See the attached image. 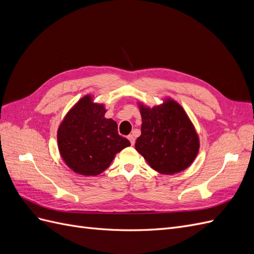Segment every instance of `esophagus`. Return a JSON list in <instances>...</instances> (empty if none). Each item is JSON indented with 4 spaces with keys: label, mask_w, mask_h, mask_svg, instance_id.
Returning a JSON list of instances; mask_svg holds the SVG:
<instances>
[{
    "label": "esophagus",
    "mask_w": 254,
    "mask_h": 254,
    "mask_svg": "<svg viewBox=\"0 0 254 254\" xmlns=\"http://www.w3.org/2000/svg\"><path fill=\"white\" fill-rule=\"evenodd\" d=\"M128 140L130 141V143H131V145H134L135 139H134V136H133V134H129V135H128Z\"/></svg>",
    "instance_id": "obj_1"
}]
</instances>
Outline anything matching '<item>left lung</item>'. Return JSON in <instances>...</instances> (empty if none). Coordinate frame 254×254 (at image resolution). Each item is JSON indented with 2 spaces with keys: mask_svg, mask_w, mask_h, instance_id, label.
Wrapping results in <instances>:
<instances>
[{
  "mask_svg": "<svg viewBox=\"0 0 254 254\" xmlns=\"http://www.w3.org/2000/svg\"><path fill=\"white\" fill-rule=\"evenodd\" d=\"M141 135L136 151L160 174H178L194 162L200 142L196 128L182 106L171 97L149 107L141 102Z\"/></svg>",
  "mask_w": 254,
  "mask_h": 254,
  "instance_id": "left-lung-1",
  "label": "left lung"
}]
</instances>
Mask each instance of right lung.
I'll use <instances>...</instances> for the list:
<instances>
[{
  "label": "right lung",
  "instance_id": "obj_1",
  "mask_svg": "<svg viewBox=\"0 0 254 254\" xmlns=\"http://www.w3.org/2000/svg\"><path fill=\"white\" fill-rule=\"evenodd\" d=\"M104 104L84 95L65 114L57 131L58 149L76 174L97 176L109 167L115 155L130 142L118 132V124L106 119Z\"/></svg>",
  "mask_w": 254,
  "mask_h": 254
}]
</instances>
